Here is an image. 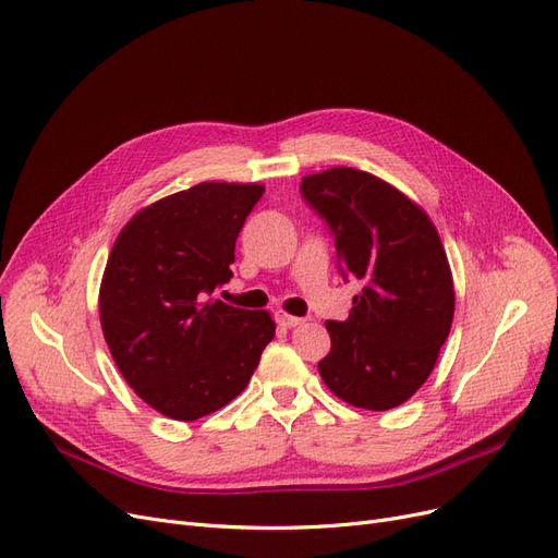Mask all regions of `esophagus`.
<instances>
[{
    "instance_id": "esophagus-1",
    "label": "esophagus",
    "mask_w": 558,
    "mask_h": 558,
    "mask_svg": "<svg viewBox=\"0 0 558 558\" xmlns=\"http://www.w3.org/2000/svg\"><path fill=\"white\" fill-rule=\"evenodd\" d=\"M275 320H277V325H281V327H298V325H302L304 323V318H298V316H291V314H286V311H281V308H277L275 311Z\"/></svg>"
}]
</instances>
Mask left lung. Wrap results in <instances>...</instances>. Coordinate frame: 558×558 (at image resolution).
<instances>
[{
    "instance_id": "left-lung-1",
    "label": "left lung",
    "mask_w": 558,
    "mask_h": 558,
    "mask_svg": "<svg viewBox=\"0 0 558 558\" xmlns=\"http://www.w3.org/2000/svg\"><path fill=\"white\" fill-rule=\"evenodd\" d=\"M300 192L333 233L341 272L364 283L343 323L327 320L331 350L318 373L348 405L385 412L428 380L447 341L456 291L430 217L373 173L333 167Z\"/></svg>"
}]
</instances>
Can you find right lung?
Wrapping results in <instances>:
<instances>
[{
  "label": "right lung",
  "mask_w": 558,
  "mask_h": 558,
  "mask_svg": "<svg viewBox=\"0 0 558 558\" xmlns=\"http://www.w3.org/2000/svg\"><path fill=\"white\" fill-rule=\"evenodd\" d=\"M265 187L198 183L140 210L121 229L100 283V325L135 393L196 421L242 393L275 337L267 311L213 293L233 277L235 240Z\"/></svg>",
  "instance_id": "1"
}]
</instances>
